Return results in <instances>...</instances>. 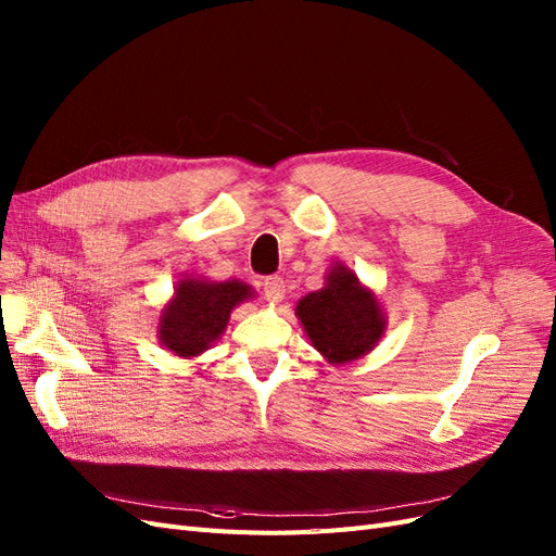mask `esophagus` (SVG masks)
<instances>
[{
	"instance_id": "34e87169",
	"label": "esophagus",
	"mask_w": 556,
	"mask_h": 556,
	"mask_svg": "<svg viewBox=\"0 0 556 556\" xmlns=\"http://www.w3.org/2000/svg\"><path fill=\"white\" fill-rule=\"evenodd\" d=\"M262 292H264V296L268 301H271V304H280L282 296H285V282H282V278L280 276L266 278L264 285H262Z\"/></svg>"
}]
</instances>
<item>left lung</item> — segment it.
Wrapping results in <instances>:
<instances>
[{"instance_id":"8db88e82","label":"left lung","mask_w":556,"mask_h":556,"mask_svg":"<svg viewBox=\"0 0 556 556\" xmlns=\"http://www.w3.org/2000/svg\"><path fill=\"white\" fill-rule=\"evenodd\" d=\"M325 280L323 290L299 301L296 317L313 348L329 364L355 362L382 339L387 327L384 313L376 294L364 288L348 266H331Z\"/></svg>"}]
</instances>
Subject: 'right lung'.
<instances>
[{
	"instance_id": "obj_1",
	"label": "right lung",
	"mask_w": 556,
	"mask_h": 556,
	"mask_svg": "<svg viewBox=\"0 0 556 556\" xmlns=\"http://www.w3.org/2000/svg\"><path fill=\"white\" fill-rule=\"evenodd\" d=\"M252 296L255 292L241 280L182 278L162 308L157 339L178 357H197L225 333L229 313Z\"/></svg>"
}]
</instances>
